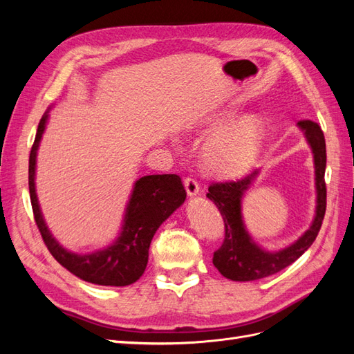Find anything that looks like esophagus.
<instances>
[{
	"instance_id": "1",
	"label": "esophagus",
	"mask_w": 354,
	"mask_h": 354,
	"mask_svg": "<svg viewBox=\"0 0 354 354\" xmlns=\"http://www.w3.org/2000/svg\"><path fill=\"white\" fill-rule=\"evenodd\" d=\"M185 187H186V192H187V195L189 196H196V195H199V183L198 181L195 180V178H192V177H186L185 178Z\"/></svg>"
}]
</instances>
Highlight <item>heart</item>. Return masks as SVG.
<instances>
[{
  "mask_svg": "<svg viewBox=\"0 0 354 354\" xmlns=\"http://www.w3.org/2000/svg\"><path fill=\"white\" fill-rule=\"evenodd\" d=\"M233 112H223L211 120V125L218 128L203 147L205 164L218 174L236 176L248 169L259 156L264 121L260 115H246L233 124H226Z\"/></svg>",
  "mask_w": 354,
  "mask_h": 354,
  "instance_id": "obj_1",
  "label": "heart"
}]
</instances>
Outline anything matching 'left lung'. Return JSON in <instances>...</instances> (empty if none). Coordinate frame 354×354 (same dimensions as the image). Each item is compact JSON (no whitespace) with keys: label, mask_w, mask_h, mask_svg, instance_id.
<instances>
[{"label":"left lung","mask_w":354,"mask_h":354,"mask_svg":"<svg viewBox=\"0 0 354 354\" xmlns=\"http://www.w3.org/2000/svg\"><path fill=\"white\" fill-rule=\"evenodd\" d=\"M297 127L303 131L313 153L316 211L310 227L294 243L279 251H266L251 238V234L245 227L242 217V198L259 176V169H254L252 173L241 180L212 183L208 187L207 198L217 205L224 220V227H226V236H224L223 245L214 252L212 263L218 272L230 281H257L283 270L285 267L292 264L312 246L320 226H322L326 211L325 137L322 128L313 121H299Z\"/></svg>","instance_id":"1"}]
</instances>
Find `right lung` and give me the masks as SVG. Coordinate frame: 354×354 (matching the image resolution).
Returning <instances> with one entry per match:
<instances>
[{"label":"right lung","mask_w":354,"mask_h":354,"mask_svg":"<svg viewBox=\"0 0 354 354\" xmlns=\"http://www.w3.org/2000/svg\"><path fill=\"white\" fill-rule=\"evenodd\" d=\"M48 112L41 118L29 155V195L41 236L51 255L80 279L103 286L131 285L145 273L153 234L171 214L183 205L186 190L181 178L176 174H153L138 178L127 203L120 236L113 243L90 254L68 251L48 230L35 189L37 152L48 122Z\"/></svg>","instance_id":"1"}]
</instances>
